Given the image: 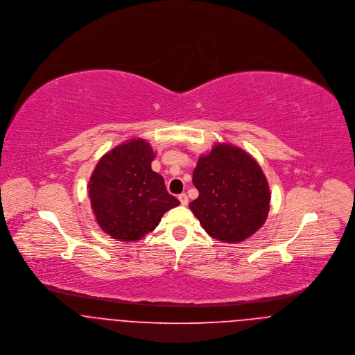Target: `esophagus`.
<instances>
[{"label": "esophagus", "instance_id": "34e87169", "mask_svg": "<svg viewBox=\"0 0 355 355\" xmlns=\"http://www.w3.org/2000/svg\"><path fill=\"white\" fill-rule=\"evenodd\" d=\"M179 201H180V203H182L183 206H186V205L189 203V197H187L186 194H180V196H179Z\"/></svg>", "mask_w": 355, "mask_h": 355}]
</instances>
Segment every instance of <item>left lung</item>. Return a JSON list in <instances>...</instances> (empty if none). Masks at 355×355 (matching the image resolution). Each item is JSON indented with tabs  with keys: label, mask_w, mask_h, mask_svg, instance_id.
<instances>
[{
	"label": "left lung",
	"mask_w": 355,
	"mask_h": 355,
	"mask_svg": "<svg viewBox=\"0 0 355 355\" xmlns=\"http://www.w3.org/2000/svg\"><path fill=\"white\" fill-rule=\"evenodd\" d=\"M200 196L190 209L203 230L224 243L243 242L269 213L268 180L249 153L218 144L201 155L193 173Z\"/></svg>",
	"instance_id": "obj_1"
}]
</instances>
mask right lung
Instances as JSON below:
<instances>
[{
	"label": "right lung",
	"instance_id": "obj_1",
	"mask_svg": "<svg viewBox=\"0 0 355 355\" xmlns=\"http://www.w3.org/2000/svg\"><path fill=\"white\" fill-rule=\"evenodd\" d=\"M155 154L145 139H131L102 155L89 183V197L102 231L121 242L139 241L179 201L152 169Z\"/></svg>",
	"mask_w": 355,
	"mask_h": 355
}]
</instances>
